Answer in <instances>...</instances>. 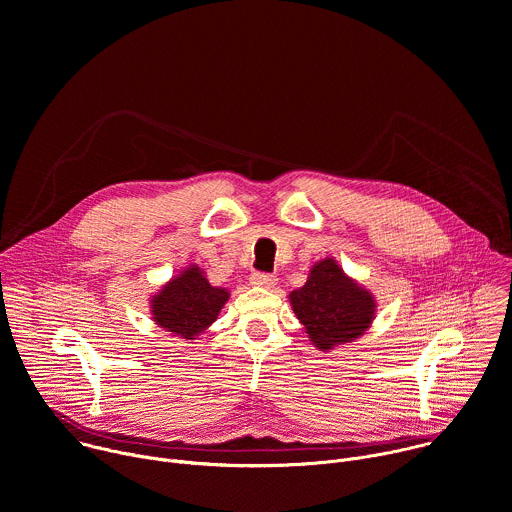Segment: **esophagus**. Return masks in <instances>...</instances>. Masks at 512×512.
<instances>
[{
	"label": "esophagus",
	"mask_w": 512,
	"mask_h": 512,
	"mask_svg": "<svg viewBox=\"0 0 512 512\" xmlns=\"http://www.w3.org/2000/svg\"><path fill=\"white\" fill-rule=\"evenodd\" d=\"M249 281H251V285H255V287H273L275 283H277V279H275V275H269V273H251V277H249Z\"/></svg>",
	"instance_id": "34e87169"
}]
</instances>
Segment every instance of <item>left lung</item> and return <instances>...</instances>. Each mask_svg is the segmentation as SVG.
I'll list each match as a JSON object with an SVG mask.
<instances>
[{"label":"left lung","mask_w":512,"mask_h":512,"mask_svg":"<svg viewBox=\"0 0 512 512\" xmlns=\"http://www.w3.org/2000/svg\"><path fill=\"white\" fill-rule=\"evenodd\" d=\"M289 301L309 342L321 352L364 335L376 313L374 295L331 257L311 267L305 285L291 291Z\"/></svg>","instance_id":"obj_1"}]
</instances>
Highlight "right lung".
Masks as SVG:
<instances>
[{
  "instance_id": "1",
  "label": "right lung",
  "mask_w": 512,
  "mask_h": 512,
  "mask_svg": "<svg viewBox=\"0 0 512 512\" xmlns=\"http://www.w3.org/2000/svg\"><path fill=\"white\" fill-rule=\"evenodd\" d=\"M227 299V289L213 287L205 273L191 265L150 299V311L156 325L183 339H195L217 319Z\"/></svg>"
}]
</instances>
